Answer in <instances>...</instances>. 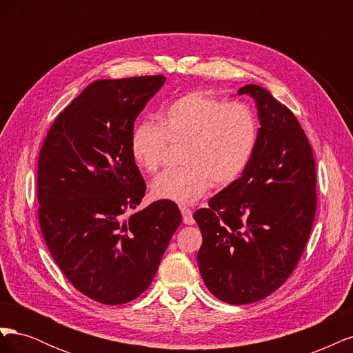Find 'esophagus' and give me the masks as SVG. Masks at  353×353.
<instances>
[{"label": "esophagus", "mask_w": 353, "mask_h": 353, "mask_svg": "<svg viewBox=\"0 0 353 353\" xmlns=\"http://www.w3.org/2000/svg\"><path fill=\"white\" fill-rule=\"evenodd\" d=\"M181 213H183V221H184V223H187V225H193V223H194L193 210H191V209L187 208V206H183V208H181Z\"/></svg>", "instance_id": "obj_1"}]
</instances>
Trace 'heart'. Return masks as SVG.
Returning <instances> with one entry per match:
<instances>
[{
	"mask_svg": "<svg viewBox=\"0 0 353 353\" xmlns=\"http://www.w3.org/2000/svg\"><path fill=\"white\" fill-rule=\"evenodd\" d=\"M157 122H138L130 135V153L138 168L154 174L168 143L184 144L181 163L152 183L156 199L191 205L213 183L227 187L243 175L259 140V123L249 104L227 103L201 92H187L159 110Z\"/></svg>",
	"mask_w": 353,
	"mask_h": 353,
	"instance_id": "1",
	"label": "heart"
}]
</instances>
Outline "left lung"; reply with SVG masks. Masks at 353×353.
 <instances>
[{
    "mask_svg": "<svg viewBox=\"0 0 353 353\" xmlns=\"http://www.w3.org/2000/svg\"><path fill=\"white\" fill-rule=\"evenodd\" d=\"M259 140L243 175L199 209L197 263L209 292L231 305L265 299L294 271L316 209L315 160L294 114L259 85Z\"/></svg>",
    "mask_w": 353,
    "mask_h": 353,
    "instance_id": "left-lung-1",
    "label": "left lung"
}]
</instances>
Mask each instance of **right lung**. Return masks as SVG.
<instances>
[{
	"instance_id": "1",
	"label": "right lung",
	"mask_w": 353,
	"mask_h": 353,
	"mask_svg": "<svg viewBox=\"0 0 353 353\" xmlns=\"http://www.w3.org/2000/svg\"><path fill=\"white\" fill-rule=\"evenodd\" d=\"M165 79L94 81L56 117L39 153L46 244L73 287L104 305L128 303L147 290L183 221L169 200L137 210L145 183L130 135Z\"/></svg>"
}]
</instances>
